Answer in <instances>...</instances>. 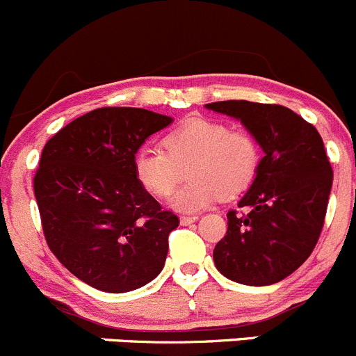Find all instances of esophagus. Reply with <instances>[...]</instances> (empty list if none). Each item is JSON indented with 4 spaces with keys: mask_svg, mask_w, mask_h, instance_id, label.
Segmentation results:
<instances>
[{
    "mask_svg": "<svg viewBox=\"0 0 356 356\" xmlns=\"http://www.w3.org/2000/svg\"><path fill=\"white\" fill-rule=\"evenodd\" d=\"M195 220H198L197 216H181V217H179V222H181V225L193 224Z\"/></svg>",
    "mask_w": 356,
    "mask_h": 356,
    "instance_id": "1",
    "label": "esophagus"
}]
</instances>
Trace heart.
Instances as JSON below:
<instances>
[{
  "instance_id": "heart-1",
  "label": "heart",
  "mask_w": 356,
  "mask_h": 356,
  "mask_svg": "<svg viewBox=\"0 0 356 356\" xmlns=\"http://www.w3.org/2000/svg\"><path fill=\"white\" fill-rule=\"evenodd\" d=\"M163 147H140L134 156V171L149 193L164 197L190 166V181L170 197L171 207L181 212H197L220 195L232 198L243 193L261 161V149L250 132L231 131L209 118H193L168 132Z\"/></svg>"
}]
</instances>
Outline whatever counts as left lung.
I'll list each match as a JSON object with an SVG mask.
<instances>
[{
    "label": "left lung",
    "mask_w": 356,
    "mask_h": 356,
    "mask_svg": "<svg viewBox=\"0 0 356 356\" xmlns=\"http://www.w3.org/2000/svg\"><path fill=\"white\" fill-rule=\"evenodd\" d=\"M205 108L239 120L265 152L238 202L250 212L227 213V232L213 250L216 268L243 285L277 284L311 256L323 229L332 186L323 139L282 105L229 100Z\"/></svg>",
    "instance_id": "obj_1"
}]
</instances>
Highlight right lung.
Wrapping results in <instances>:
<instances>
[{"mask_svg":"<svg viewBox=\"0 0 356 356\" xmlns=\"http://www.w3.org/2000/svg\"><path fill=\"white\" fill-rule=\"evenodd\" d=\"M173 118L105 106L47 140L33 192L56 258L93 289L124 293L161 273L179 220L140 185L134 156Z\"/></svg>","mask_w":356,"mask_h":356,"instance_id":"obj_1","label":"right lung"}]
</instances>
